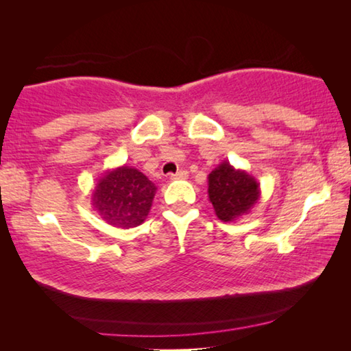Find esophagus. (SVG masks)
Here are the masks:
<instances>
[{"label": "esophagus", "instance_id": "obj_1", "mask_svg": "<svg viewBox=\"0 0 351 351\" xmlns=\"http://www.w3.org/2000/svg\"><path fill=\"white\" fill-rule=\"evenodd\" d=\"M187 171L186 170H181V171H178V173H175V175H171L170 176V180L171 181H182V180H187Z\"/></svg>", "mask_w": 351, "mask_h": 351}]
</instances>
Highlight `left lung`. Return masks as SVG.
Masks as SVG:
<instances>
[{
    "label": "left lung",
    "instance_id": "8db88e82",
    "mask_svg": "<svg viewBox=\"0 0 351 351\" xmlns=\"http://www.w3.org/2000/svg\"><path fill=\"white\" fill-rule=\"evenodd\" d=\"M209 201L218 219L232 223L243 218L257 206L260 199V182L246 170L235 169L229 161H223L209 176Z\"/></svg>",
    "mask_w": 351,
    "mask_h": 351
}]
</instances>
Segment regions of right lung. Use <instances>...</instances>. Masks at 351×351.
I'll use <instances>...</instances> for the list:
<instances>
[{
    "mask_svg": "<svg viewBox=\"0 0 351 351\" xmlns=\"http://www.w3.org/2000/svg\"><path fill=\"white\" fill-rule=\"evenodd\" d=\"M158 187L130 165L110 169L91 192V206L112 228L132 229L145 221Z\"/></svg>",
    "mask_w": 351,
    "mask_h": 351,
    "instance_id": "1",
    "label": "right lung"
}]
</instances>
